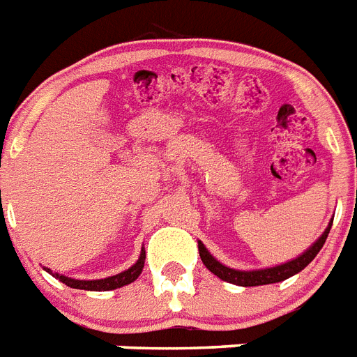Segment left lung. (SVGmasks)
Wrapping results in <instances>:
<instances>
[{"label": "left lung", "instance_id": "8db88e82", "mask_svg": "<svg viewBox=\"0 0 357 357\" xmlns=\"http://www.w3.org/2000/svg\"><path fill=\"white\" fill-rule=\"evenodd\" d=\"M332 221H334V218L331 220V223H328V227L325 229V232H323V234L319 236L303 254H299L298 257H294V259H290V261L287 263H281V265L275 266H266V268H256V271H238V268H230V266L218 261V259L208 252V248H206L202 241H197V248H199V256H202L203 265H205L212 274L218 275L220 280L238 287L271 285V283H280V281L289 280V278H292L294 274L303 271L305 266L312 261L314 257L317 256V252L321 250L323 245H325L326 236L331 232Z\"/></svg>", "mask_w": 357, "mask_h": 357}]
</instances>
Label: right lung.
<instances>
[{
    "instance_id": "right-lung-1",
    "label": "right lung",
    "mask_w": 357,
    "mask_h": 357,
    "mask_svg": "<svg viewBox=\"0 0 357 357\" xmlns=\"http://www.w3.org/2000/svg\"><path fill=\"white\" fill-rule=\"evenodd\" d=\"M143 265H145V248L142 247V254L137 257V261L134 263L130 268L119 272L116 275H109V278H103V280H74V278H68V275L58 274V272H52L50 268L45 266V271L52 274L56 280H59L61 283H65L70 289H79V290H96V292H101V290H114L119 289V287L130 285L132 281H136L139 278L143 271Z\"/></svg>"
}]
</instances>
